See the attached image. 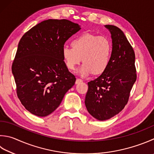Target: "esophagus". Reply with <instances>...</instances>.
<instances>
[{
    "instance_id": "34e87169",
    "label": "esophagus",
    "mask_w": 154,
    "mask_h": 154,
    "mask_svg": "<svg viewBox=\"0 0 154 154\" xmlns=\"http://www.w3.org/2000/svg\"><path fill=\"white\" fill-rule=\"evenodd\" d=\"M82 82V80L80 79V78H77L76 80V85H78V84H80V82Z\"/></svg>"
}]
</instances>
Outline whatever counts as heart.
I'll return each mask as SVG.
<instances>
[{
  "label": "heart",
  "instance_id": "b5f03b06",
  "mask_svg": "<svg viewBox=\"0 0 154 154\" xmlns=\"http://www.w3.org/2000/svg\"><path fill=\"white\" fill-rule=\"evenodd\" d=\"M72 47L62 48V56L66 67L74 70L76 66L84 62L77 70L81 76H87L93 72L100 74L106 70L111 62L112 46L106 37L86 33L77 37L72 42Z\"/></svg>",
  "mask_w": 154,
  "mask_h": 154
}]
</instances>
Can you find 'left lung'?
Masks as SVG:
<instances>
[{"label":"left lung","mask_w":154,"mask_h":154,"mask_svg":"<svg viewBox=\"0 0 154 154\" xmlns=\"http://www.w3.org/2000/svg\"><path fill=\"white\" fill-rule=\"evenodd\" d=\"M111 35L112 55L108 68L88 82L87 111L99 121L109 119L124 109L137 79L135 53L123 32L114 25H104Z\"/></svg>","instance_id":"left-lung-1"}]
</instances>
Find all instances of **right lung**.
I'll return each mask as SVG.
<instances>
[{"mask_svg": "<svg viewBox=\"0 0 154 154\" xmlns=\"http://www.w3.org/2000/svg\"><path fill=\"white\" fill-rule=\"evenodd\" d=\"M81 29L66 19H48L25 33L12 65L17 93L31 114L46 117L60 106L76 78L62 56L65 42Z\"/></svg>", "mask_w": 154, "mask_h": 154, "instance_id": "1", "label": "right lung"}]
</instances>
